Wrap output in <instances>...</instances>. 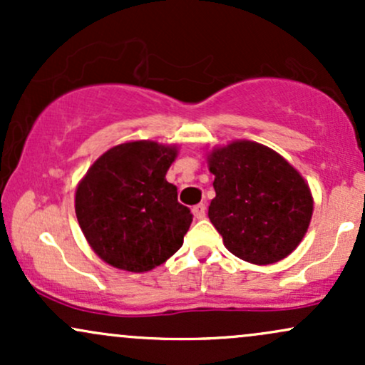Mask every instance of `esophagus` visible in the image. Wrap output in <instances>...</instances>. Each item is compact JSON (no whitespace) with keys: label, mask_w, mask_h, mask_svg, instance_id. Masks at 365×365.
<instances>
[{"label":"esophagus","mask_w":365,"mask_h":365,"mask_svg":"<svg viewBox=\"0 0 365 365\" xmlns=\"http://www.w3.org/2000/svg\"><path fill=\"white\" fill-rule=\"evenodd\" d=\"M192 215H194L197 220H204V217H206V206H204V204H197V206L192 207Z\"/></svg>","instance_id":"1"}]
</instances>
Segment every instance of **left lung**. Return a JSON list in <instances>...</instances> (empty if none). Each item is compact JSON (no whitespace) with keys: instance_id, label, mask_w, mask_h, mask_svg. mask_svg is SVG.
<instances>
[{"instance_id":"left-lung-1","label":"left lung","mask_w":365,"mask_h":365,"mask_svg":"<svg viewBox=\"0 0 365 365\" xmlns=\"http://www.w3.org/2000/svg\"><path fill=\"white\" fill-rule=\"evenodd\" d=\"M206 156L216 192L207 215L226 249L257 266L290 255L314 211L302 175L282 154L252 140H233Z\"/></svg>"}]
</instances>
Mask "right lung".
<instances>
[{
	"instance_id": "add662e5",
	"label": "right lung",
	"mask_w": 365,
	"mask_h": 365,
	"mask_svg": "<svg viewBox=\"0 0 365 365\" xmlns=\"http://www.w3.org/2000/svg\"><path fill=\"white\" fill-rule=\"evenodd\" d=\"M177 144L130 140L101 154L75 190V215L87 244L104 262L130 273L161 266L183 245L190 209L166 171Z\"/></svg>"
}]
</instances>
